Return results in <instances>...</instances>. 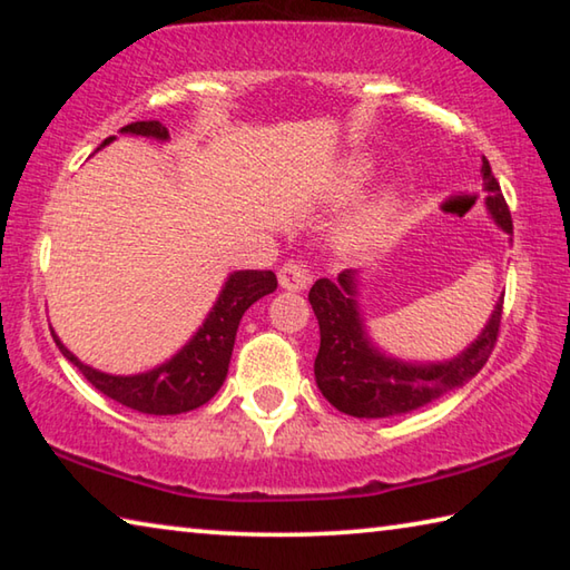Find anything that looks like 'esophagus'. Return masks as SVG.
Wrapping results in <instances>:
<instances>
[{"instance_id":"1","label":"esophagus","mask_w":570,"mask_h":570,"mask_svg":"<svg viewBox=\"0 0 570 570\" xmlns=\"http://www.w3.org/2000/svg\"><path fill=\"white\" fill-rule=\"evenodd\" d=\"M312 282V274L302 262H286L282 268H278V284L286 292H302V288L308 286Z\"/></svg>"}]
</instances>
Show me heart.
Instances as JSON below:
<instances>
[{
  "instance_id": "heart-1",
  "label": "heart",
  "mask_w": 570,
  "mask_h": 570,
  "mask_svg": "<svg viewBox=\"0 0 570 570\" xmlns=\"http://www.w3.org/2000/svg\"><path fill=\"white\" fill-rule=\"evenodd\" d=\"M352 183H340V186L332 188V198H344L350 196ZM394 208H397V200H394L392 190H380L374 193L372 198L362 200L360 206L346 210L344 218L334 228L336 244L346 250H362L377 244L384 236L390 220L394 216Z\"/></svg>"
}]
</instances>
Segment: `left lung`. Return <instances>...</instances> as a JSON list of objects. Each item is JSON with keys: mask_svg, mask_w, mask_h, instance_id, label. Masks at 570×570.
Segmentation results:
<instances>
[{"mask_svg": "<svg viewBox=\"0 0 570 570\" xmlns=\"http://www.w3.org/2000/svg\"><path fill=\"white\" fill-rule=\"evenodd\" d=\"M480 173L490 218L505 234H513L505 198L485 158ZM308 304L322 334L320 354L314 360L316 387L340 412L366 420L407 414L468 384L493 352L503 316L500 296L488 324L465 350L442 362H410L387 354L372 342L360 306L356 268H346L336 282L320 278L308 292Z\"/></svg>", "mask_w": 570, "mask_h": 570, "instance_id": "8db88e82", "label": "left lung"}]
</instances>
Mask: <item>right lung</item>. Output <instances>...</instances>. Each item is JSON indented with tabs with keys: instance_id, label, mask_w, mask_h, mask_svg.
Segmentation results:
<instances>
[{
	"instance_id": "obj_1",
	"label": "right lung",
	"mask_w": 570,
	"mask_h": 570,
	"mask_svg": "<svg viewBox=\"0 0 570 570\" xmlns=\"http://www.w3.org/2000/svg\"><path fill=\"white\" fill-rule=\"evenodd\" d=\"M120 132L142 135V138L166 142L170 135L168 128L158 120L130 122L120 128ZM115 140L108 138L100 148L110 146ZM276 274L274 272H234L228 274L224 288L216 298L204 324L198 332L180 346V350L158 366L138 374H108L85 364L67 350L55 336V344L60 346L65 360H70L82 377L88 380L95 390L108 394L110 400L125 404V407L138 410L142 414H180L190 412L206 404L226 382L230 352H234L236 332L240 316L246 308L258 302L266 294L276 292Z\"/></svg>"
}]
</instances>
